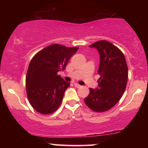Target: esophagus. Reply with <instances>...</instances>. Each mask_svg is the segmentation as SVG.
<instances>
[{
	"label": "esophagus",
	"mask_w": 148,
	"mask_h": 148,
	"mask_svg": "<svg viewBox=\"0 0 148 148\" xmlns=\"http://www.w3.org/2000/svg\"><path fill=\"white\" fill-rule=\"evenodd\" d=\"M74 86H75V87L77 88H79L81 87V86H80V85L78 84L77 83H74Z\"/></svg>",
	"instance_id": "1"
}]
</instances>
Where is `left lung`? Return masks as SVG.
<instances>
[{
	"label": "left lung",
	"instance_id": "obj_1",
	"mask_svg": "<svg viewBox=\"0 0 148 148\" xmlns=\"http://www.w3.org/2000/svg\"><path fill=\"white\" fill-rule=\"evenodd\" d=\"M100 56L98 88H90L84 99L88 107L96 112L108 111L118 102L126 89L128 68L123 53L111 42L100 40L89 46Z\"/></svg>",
	"mask_w": 148,
	"mask_h": 148
}]
</instances>
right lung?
<instances>
[{"label": "right lung", "mask_w": 148, "mask_h": 148, "mask_svg": "<svg viewBox=\"0 0 148 148\" xmlns=\"http://www.w3.org/2000/svg\"><path fill=\"white\" fill-rule=\"evenodd\" d=\"M78 47L53 44L37 53L30 61L25 77L28 99L33 108L41 114H51L62 103L70 83L58 72L65 69Z\"/></svg>", "instance_id": "right-lung-1"}]
</instances>
